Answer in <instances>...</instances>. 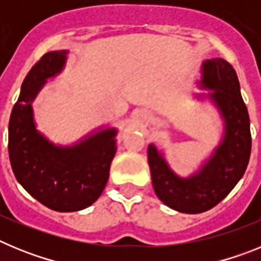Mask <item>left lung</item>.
<instances>
[{
	"instance_id": "1",
	"label": "left lung",
	"mask_w": 261,
	"mask_h": 261,
	"mask_svg": "<svg viewBox=\"0 0 261 261\" xmlns=\"http://www.w3.org/2000/svg\"><path fill=\"white\" fill-rule=\"evenodd\" d=\"M197 86L209 93L193 96L211 100L222 120L220 142L211 155L192 174L180 176L170 167L163 150L154 144L147 146L155 195L168 208L188 214L202 213L222 201L242 179L251 154L250 117L232 66L221 57L205 60Z\"/></svg>"
}]
</instances>
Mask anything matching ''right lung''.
<instances>
[{
  "instance_id": "obj_1",
  "label": "right lung",
  "mask_w": 261,
  "mask_h": 261,
  "mask_svg": "<svg viewBox=\"0 0 261 261\" xmlns=\"http://www.w3.org/2000/svg\"><path fill=\"white\" fill-rule=\"evenodd\" d=\"M69 50L45 53L23 81L9 121V156L18 183L56 212H77L102 195L116 153L117 128L99 126L71 145L55 144L36 128L32 102L65 68Z\"/></svg>"
}]
</instances>
